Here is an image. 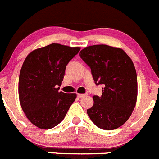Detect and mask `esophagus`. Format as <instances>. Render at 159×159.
<instances>
[{"mask_svg": "<svg viewBox=\"0 0 159 159\" xmlns=\"http://www.w3.org/2000/svg\"><path fill=\"white\" fill-rule=\"evenodd\" d=\"M84 96H85V95H84V94H78V97H79V98L83 97Z\"/></svg>", "mask_w": 159, "mask_h": 159, "instance_id": "34e87169", "label": "esophagus"}]
</instances>
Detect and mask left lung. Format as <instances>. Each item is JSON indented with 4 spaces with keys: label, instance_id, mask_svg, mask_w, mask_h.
Here are the masks:
<instances>
[{
    "label": "left lung",
    "instance_id": "1",
    "mask_svg": "<svg viewBox=\"0 0 159 159\" xmlns=\"http://www.w3.org/2000/svg\"><path fill=\"white\" fill-rule=\"evenodd\" d=\"M80 57L91 69L96 85L103 84L101 96L87 110L96 126L113 130L121 126L132 115L137 98V77L132 59L122 49L106 44L84 48Z\"/></svg>",
    "mask_w": 159,
    "mask_h": 159
}]
</instances>
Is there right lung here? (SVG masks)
I'll list each match as a JSON object with an SVG mask.
<instances>
[{
    "label": "right lung",
    "instance_id": "1",
    "mask_svg": "<svg viewBox=\"0 0 159 159\" xmlns=\"http://www.w3.org/2000/svg\"><path fill=\"white\" fill-rule=\"evenodd\" d=\"M79 47L53 44L31 52L25 59L19 78L22 109L32 124L42 129L56 126L75 100V93L59 92L66 65Z\"/></svg>",
    "mask_w": 159,
    "mask_h": 159
}]
</instances>
